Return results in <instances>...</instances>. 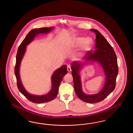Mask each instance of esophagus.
<instances>
[{
  "label": "esophagus",
  "mask_w": 133,
  "mask_h": 133,
  "mask_svg": "<svg viewBox=\"0 0 133 133\" xmlns=\"http://www.w3.org/2000/svg\"><path fill=\"white\" fill-rule=\"evenodd\" d=\"M67 70L68 72H70L71 71V66L70 65H67Z\"/></svg>",
  "instance_id": "obj_1"
}]
</instances>
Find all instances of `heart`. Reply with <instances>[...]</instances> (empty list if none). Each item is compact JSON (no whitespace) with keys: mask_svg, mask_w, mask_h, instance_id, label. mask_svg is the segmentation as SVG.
Listing matches in <instances>:
<instances>
[{"mask_svg":"<svg viewBox=\"0 0 133 133\" xmlns=\"http://www.w3.org/2000/svg\"><path fill=\"white\" fill-rule=\"evenodd\" d=\"M92 41L90 38H85L84 37H80L76 38L72 42H71L69 46L70 48H74L79 47L82 45V50L83 51H87L89 50L91 48Z\"/></svg>","mask_w":133,"mask_h":133,"instance_id":"heart-1","label":"heart"}]
</instances>
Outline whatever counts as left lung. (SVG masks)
I'll list each match as a JSON object with an SVG mask.
<instances>
[{
  "label": "left lung",
  "instance_id": "obj_1",
  "mask_svg": "<svg viewBox=\"0 0 133 133\" xmlns=\"http://www.w3.org/2000/svg\"><path fill=\"white\" fill-rule=\"evenodd\" d=\"M96 35L95 48L93 52L89 51L86 54V62L96 61L99 62L103 67L106 76V81L104 88L99 93L95 95H89L83 92L81 88L80 78L79 72L82 66L85 62L81 64L74 62L71 66L72 75L73 77L74 89L77 96L82 101L87 103H97L104 100L109 96L116 87V79L118 72L116 54L113 47L110 44L98 31L91 29Z\"/></svg>",
  "mask_w": 133,
  "mask_h": 133
}]
</instances>
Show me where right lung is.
I'll return each mask as SVG.
<instances>
[{"label":"right lung","mask_w":133,"mask_h":133,"mask_svg":"<svg viewBox=\"0 0 133 133\" xmlns=\"http://www.w3.org/2000/svg\"><path fill=\"white\" fill-rule=\"evenodd\" d=\"M52 27H45L32 30L27 34L24 40L22 41L20 44L17 50V52L16 54V63L15 67V74L16 77L17 88L20 93L23 95L29 101L35 103L47 102L55 98L57 95L59 86L62 80L63 77L67 73V69L66 65H63L60 68L55 71L52 77V89L48 94L43 96H35L29 94L24 89L22 84L21 81H20L19 67L21 61L24 56L26 49V46L28 45L33 40L34 38L36 35L40 33L43 34L49 32L52 30Z\"/></svg>","instance_id":"add662e5"}]
</instances>
